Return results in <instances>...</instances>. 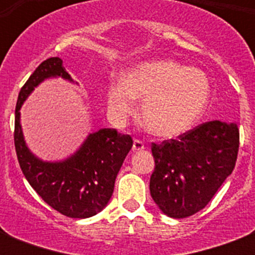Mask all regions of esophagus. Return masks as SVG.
I'll list each match as a JSON object with an SVG mask.
<instances>
[{"mask_svg":"<svg viewBox=\"0 0 255 255\" xmlns=\"http://www.w3.org/2000/svg\"><path fill=\"white\" fill-rule=\"evenodd\" d=\"M144 148H145V145H144V143L141 141L140 139H135L133 140V145H132V149L133 151H143Z\"/></svg>","mask_w":255,"mask_h":255,"instance_id":"1","label":"esophagus"}]
</instances>
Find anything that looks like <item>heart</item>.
Instances as JSON below:
<instances>
[{"instance_id":"heart-1","label":"heart","mask_w":255,"mask_h":255,"mask_svg":"<svg viewBox=\"0 0 255 255\" xmlns=\"http://www.w3.org/2000/svg\"><path fill=\"white\" fill-rule=\"evenodd\" d=\"M210 85L201 70L174 61L144 62L122 75L107 91L108 111L118 120L127 118L136 99H144L140 120L161 137L185 132L201 116L209 99Z\"/></svg>"}]
</instances>
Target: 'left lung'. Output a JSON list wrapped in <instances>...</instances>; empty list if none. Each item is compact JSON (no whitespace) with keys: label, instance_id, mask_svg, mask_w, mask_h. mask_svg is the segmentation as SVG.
Wrapping results in <instances>:
<instances>
[{"label":"left lung","instance_id":"obj_1","mask_svg":"<svg viewBox=\"0 0 255 255\" xmlns=\"http://www.w3.org/2000/svg\"><path fill=\"white\" fill-rule=\"evenodd\" d=\"M238 147L237 126L220 120L200 124L177 139L152 143L153 201L172 218L189 217L204 209L233 172Z\"/></svg>","mask_w":255,"mask_h":255}]
</instances>
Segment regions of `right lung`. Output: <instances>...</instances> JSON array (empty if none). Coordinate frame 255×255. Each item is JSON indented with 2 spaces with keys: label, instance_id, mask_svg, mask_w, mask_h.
<instances>
[{
  "label": "right lung",
  "instance_id": "1",
  "mask_svg": "<svg viewBox=\"0 0 255 255\" xmlns=\"http://www.w3.org/2000/svg\"><path fill=\"white\" fill-rule=\"evenodd\" d=\"M70 79L59 57L47 58L22 86L18 94L14 122V145L26 180L43 201L71 218L95 216L107 205L116 176L132 148V137L115 128H103L88 136L81 149L65 161L45 163L27 149L19 124V108L29 94L43 79Z\"/></svg>",
  "mask_w": 255,
  "mask_h": 255
}]
</instances>
